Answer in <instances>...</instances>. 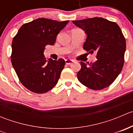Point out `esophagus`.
I'll use <instances>...</instances> for the list:
<instances>
[{
    "instance_id": "obj_1",
    "label": "esophagus",
    "mask_w": 133,
    "mask_h": 133,
    "mask_svg": "<svg viewBox=\"0 0 133 133\" xmlns=\"http://www.w3.org/2000/svg\"><path fill=\"white\" fill-rule=\"evenodd\" d=\"M65 64H66L67 65H69V64H72V63L73 62V60H68V59H67V60H65Z\"/></svg>"
}]
</instances>
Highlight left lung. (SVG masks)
<instances>
[{"instance_id":"8db88e82","label":"left lung","mask_w":133,"mask_h":133,"mask_svg":"<svg viewBox=\"0 0 133 133\" xmlns=\"http://www.w3.org/2000/svg\"><path fill=\"white\" fill-rule=\"evenodd\" d=\"M73 23L87 35L83 48L91 53L96 51L97 58L90 64L80 62L79 82L93 90L109 86L124 66L126 42L121 29L115 22L99 17L73 21Z\"/></svg>"}]
</instances>
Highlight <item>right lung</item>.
<instances>
[{"instance_id": "1", "label": "right lung", "mask_w": 133, "mask_h": 133, "mask_svg": "<svg viewBox=\"0 0 133 133\" xmlns=\"http://www.w3.org/2000/svg\"><path fill=\"white\" fill-rule=\"evenodd\" d=\"M69 21L39 18L21 27L12 41V65L22 85L31 91L44 93L57 85L65 60H47L45 45H53Z\"/></svg>"}]
</instances>
